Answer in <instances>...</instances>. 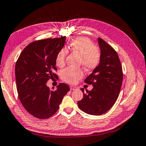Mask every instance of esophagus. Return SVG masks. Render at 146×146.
<instances>
[{
  "mask_svg": "<svg viewBox=\"0 0 146 146\" xmlns=\"http://www.w3.org/2000/svg\"><path fill=\"white\" fill-rule=\"evenodd\" d=\"M70 89L71 91H76L78 88H77V87H76V86H70Z\"/></svg>",
  "mask_w": 146,
  "mask_h": 146,
  "instance_id": "34e87169",
  "label": "esophagus"
}]
</instances>
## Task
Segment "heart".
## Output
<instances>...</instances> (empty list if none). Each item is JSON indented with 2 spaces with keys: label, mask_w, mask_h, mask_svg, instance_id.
Here are the masks:
<instances>
[{
  "label": "heart",
  "mask_w": 146,
  "mask_h": 146,
  "mask_svg": "<svg viewBox=\"0 0 146 146\" xmlns=\"http://www.w3.org/2000/svg\"><path fill=\"white\" fill-rule=\"evenodd\" d=\"M69 48L72 52L80 56V64L86 70H93L98 67L102 60V53L98 46L86 37H81L71 41ZM67 55L66 48H62L56 55L55 63L56 66L62 67L65 64V58ZM84 76V72L81 69H74L67 67L62 71L61 78L65 82L74 84L79 81Z\"/></svg>",
  "instance_id": "b5f03b06"
}]
</instances>
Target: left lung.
<instances>
[{"label":"left lung","mask_w":146,"mask_h":146,"mask_svg":"<svg viewBox=\"0 0 146 146\" xmlns=\"http://www.w3.org/2000/svg\"><path fill=\"white\" fill-rule=\"evenodd\" d=\"M102 60L98 67L84 82L93 86L91 91L81 88L83 98L77 102L79 108L86 113L101 115L114 105L120 93L123 81L121 63L117 52L105 41L98 38Z\"/></svg>","instance_id":"1"}]
</instances>
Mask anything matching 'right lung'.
I'll return each mask as SVG.
<instances>
[{
    "label": "right lung",
    "instance_id": "right-lung-1",
    "mask_svg": "<svg viewBox=\"0 0 146 146\" xmlns=\"http://www.w3.org/2000/svg\"><path fill=\"white\" fill-rule=\"evenodd\" d=\"M66 37L35 41L25 47L15 67L18 96L24 108L33 117L45 119L57 111L64 96L70 91L67 84L60 83L56 90L46 86L55 74L56 55L62 49Z\"/></svg>",
    "mask_w": 146,
    "mask_h": 146
}]
</instances>
